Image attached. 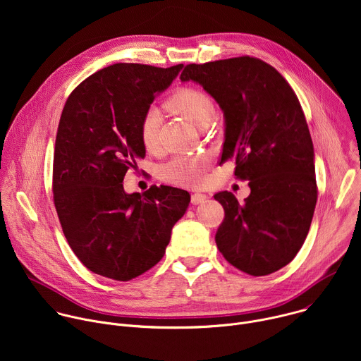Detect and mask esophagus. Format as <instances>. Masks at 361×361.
<instances>
[{"label": "esophagus", "instance_id": "34e87169", "mask_svg": "<svg viewBox=\"0 0 361 361\" xmlns=\"http://www.w3.org/2000/svg\"><path fill=\"white\" fill-rule=\"evenodd\" d=\"M205 200H207V195H205V194H201V192H194V194H191V204H192V205L202 204V202H205Z\"/></svg>", "mask_w": 361, "mask_h": 361}]
</instances>
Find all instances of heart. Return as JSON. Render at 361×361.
I'll return each mask as SVG.
<instances>
[{"label":"heart","mask_w":361,"mask_h":361,"mask_svg":"<svg viewBox=\"0 0 361 361\" xmlns=\"http://www.w3.org/2000/svg\"><path fill=\"white\" fill-rule=\"evenodd\" d=\"M169 107L198 128L213 123L216 109L213 99L200 90L181 88L169 99ZM160 113L157 109H148L140 123V138L147 151H154L159 145ZM210 159L205 154H180L161 167L163 180L185 187L200 185L204 180L205 169Z\"/></svg>","instance_id":"1"}]
</instances>
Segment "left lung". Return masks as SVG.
I'll list each match as a JSON object with an SVG mask.
<instances>
[{
	"label": "left lung",
	"instance_id": "obj_1",
	"mask_svg": "<svg viewBox=\"0 0 361 361\" xmlns=\"http://www.w3.org/2000/svg\"><path fill=\"white\" fill-rule=\"evenodd\" d=\"M180 80L217 101L221 163L234 160L237 178L248 180L244 202L228 191L214 195L226 214L217 247L238 270L271 274L300 251L317 202L314 148L300 101L276 68L252 57L188 64Z\"/></svg>",
	"mask_w": 361,
	"mask_h": 361
}]
</instances>
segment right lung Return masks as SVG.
<instances>
[{"label": "right lung", "instance_id": "add662e5", "mask_svg": "<svg viewBox=\"0 0 361 361\" xmlns=\"http://www.w3.org/2000/svg\"><path fill=\"white\" fill-rule=\"evenodd\" d=\"M183 64H113L68 97L59 124L53 192L64 235L78 260L102 277L128 281L156 266L190 194L161 185L127 194L123 180L145 157L140 123Z\"/></svg>", "mask_w": 361, "mask_h": 361}]
</instances>
